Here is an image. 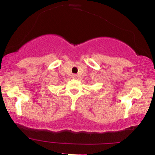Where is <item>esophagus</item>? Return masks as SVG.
<instances>
[{
	"label": "esophagus",
	"mask_w": 155,
	"mask_h": 155,
	"mask_svg": "<svg viewBox=\"0 0 155 155\" xmlns=\"http://www.w3.org/2000/svg\"><path fill=\"white\" fill-rule=\"evenodd\" d=\"M72 78L73 79H76V78H77V75H76V74H73Z\"/></svg>",
	"instance_id": "obj_1"
}]
</instances>
